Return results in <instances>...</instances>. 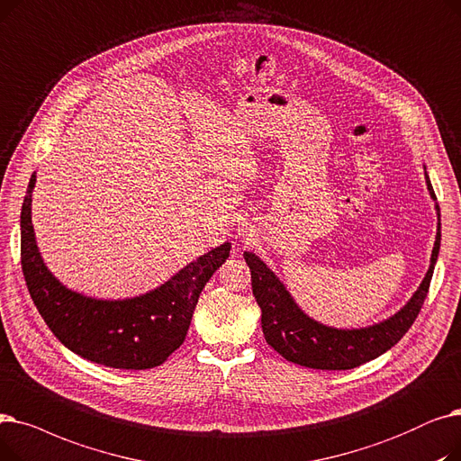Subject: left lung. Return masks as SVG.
Wrapping results in <instances>:
<instances>
[{"label": "left lung", "instance_id": "obj_1", "mask_svg": "<svg viewBox=\"0 0 461 461\" xmlns=\"http://www.w3.org/2000/svg\"><path fill=\"white\" fill-rule=\"evenodd\" d=\"M426 185L433 201L435 193L426 172ZM437 217L439 204H435ZM441 248V219L437 221V236L429 258V268L409 302L388 319L362 328L326 326L305 315L294 302L283 281L260 260L253 251H246L244 258L251 270V289L262 312V334L274 350L298 366L313 369H353L374 360L396 345L419 317L428 296L429 281Z\"/></svg>", "mask_w": 461, "mask_h": 461}]
</instances>
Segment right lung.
Segmentation results:
<instances>
[{
	"instance_id": "right-lung-1",
	"label": "right lung",
	"mask_w": 461,
	"mask_h": 461,
	"mask_svg": "<svg viewBox=\"0 0 461 461\" xmlns=\"http://www.w3.org/2000/svg\"><path fill=\"white\" fill-rule=\"evenodd\" d=\"M35 172L20 213V257L28 291L52 334L75 355L116 369L161 366L189 330L194 305L213 272L229 258L225 242L189 262L159 287L123 300L71 291L49 270L32 223Z\"/></svg>"
}]
</instances>
